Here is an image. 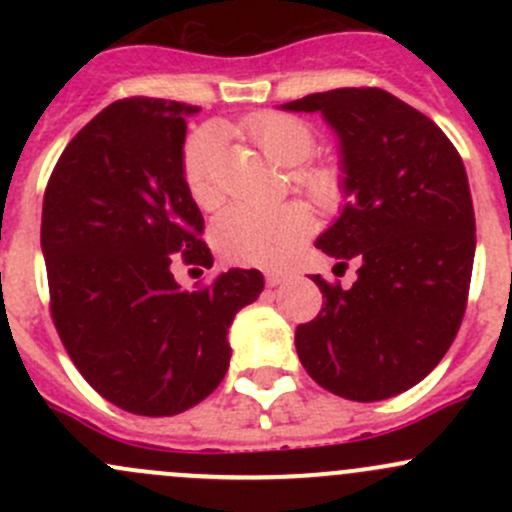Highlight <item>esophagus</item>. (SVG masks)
I'll return each mask as SVG.
<instances>
[{
    "instance_id": "esophagus-1",
    "label": "esophagus",
    "mask_w": 512,
    "mask_h": 512,
    "mask_svg": "<svg viewBox=\"0 0 512 512\" xmlns=\"http://www.w3.org/2000/svg\"><path fill=\"white\" fill-rule=\"evenodd\" d=\"M287 272H282V270H267L265 272V280H267V287H277V285H282V282H287Z\"/></svg>"
}]
</instances>
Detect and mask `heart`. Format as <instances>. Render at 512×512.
I'll list each match as a JSON object with an SVG mask.
<instances>
[{
	"mask_svg": "<svg viewBox=\"0 0 512 512\" xmlns=\"http://www.w3.org/2000/svg\"><path fill=\"white\" fill-rule=\"evenodd\" d=\"M245 131L280 168H294L292 180L322 208H329L342 195V173L337 165H302L314 151V133L299 118L287 113H257L247 118ZM300 168L297 169L296 165ZM183 180L200 208L220 203V185L215 178V133L198 131L185 146ZM312 218L299 203L252 208L230 205L215 218L213 242L227 260L237 265H280L309 232Z\"/></svg>",
	"mask_w": 512,
	"mask_h": 512,
	"instance_id": "obj_1",
	"label": "heart"
}]
</instances>
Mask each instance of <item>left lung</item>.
I'll return each instance as SVG.
<instances>
[{"mask_svg":"<svg viewBox=\"0 0 512 512\" xmlns=\"http://www.w3.org/2000/svg\"><path fill=\"white\" fill-rule=\"evenodd\" d=\"M322 113L339 138L344 208L314 245L349 289L312 275L324 307L294 347L332 394L381 401L416 386L443 359L466 312L476 215L463 160L428 116L381 89H334L282 103Z\"/></svg>","mask_w":512,"mask_h":512,"instance_id":"left-lung-1","label":"left lung"}]
</instances>
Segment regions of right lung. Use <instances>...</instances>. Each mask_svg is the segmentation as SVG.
<instances>
[{
  "label": "right lung",
  "instance_id": "1",
  "mask_svg": "<svg viewBox=\"0 0 512 512\" xmlns=\"http://www.w3.org/2000/svg\"><path fill=\"white\" fill-rule=\"evenodd\" d=\"M198 106L126 98L66 146L41 210L51 317L86 381L118 409L173 416L213 394L230 366V324L265 287L260 270H227L180 289L173 257L213 267L203 215L183 180Z\"/></svg>",
  "mask_w": 512,
  "mask_h": 512
}]
</instances>
